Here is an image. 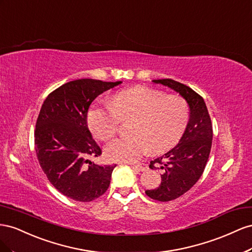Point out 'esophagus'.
Masks as SVG:
<instances>
[{
	"instance_id": "1",
	"label": "esophagus",
	"mask_w": 252,
	"mask_h": 252,
	"mask_svg": "<svg viewBox=\"0 0 252 252\" xmlns=\"http://www.w3.org/2000/svg\"><path fill=\"white\" fill-rule=\"evenodd\" d=\"M133 167L139 169L140 171H147L148 170V164L143 163V162H139V163H136V164H133Z\"/></svg>"
}]
</instances>
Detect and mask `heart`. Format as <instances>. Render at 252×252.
Here are the masks:
<instances>
[{
    "instance_id": "1",
    "label": "heart",
    "mask_w": 252,
    "mask_h": 252,
    "mask_svg": "<svg viewBox=\"0 0 252 252\" xmlns=\"http://www.w3.org/2000/svg\"><path fill=\"white\" fill-rule=\"evenodd\" d=\"M133 118L132 135L111 141L104 153L112 161H134L150 149L161 154L175 147L189 122V107L178 95L137 85L115 94L110 105L94 104L88 113V126L99 140L113 138L120 120Z\"/></svg>"
}]
</instances>
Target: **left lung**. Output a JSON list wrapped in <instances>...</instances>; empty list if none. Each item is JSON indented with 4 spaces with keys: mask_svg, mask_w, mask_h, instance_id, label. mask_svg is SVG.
<instances>
[{
    "mask_svg": "<svg viewBox=\"0 0 252 252\" xmlns=\"http://www.w3.org/2000/svg\"><path fill=\"white\" fill-rule=\"evenodd\" d=\"M179 93L190 109V119L178 145L150 162L152 170L162 172L158 188L146 194L155 200L169 202L182 196L202 176L209 158L213 130L210 115L203 97L189 86L172 79L153 80Z\"/></svg>",
    "mask_w": 252,
    "mask_h": 252,
    "instance_id": "left-lung-1",
    "label": "left lung"
}]
</instances>
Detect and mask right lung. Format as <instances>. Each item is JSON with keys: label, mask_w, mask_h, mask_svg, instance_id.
<instances>
[{"label": "right lung", "mask_w": 252, "mask_h": 252, "mask_svg": "<svg viewBox=\"0 0 252 252\" xmlns=\"http://www.w3.org/2000/svg\"><path fill=\"white\" fill-rule=\"evenodd\" d=\"M78 79L59 86L46 97L34 128V149L49 183L63 195L92 202L105 193L115 166L96 164L102 154L92 138L86 117L95 98L120 84Z\"/></svg>", "instance_id": "add662e5"}]
</instances>
